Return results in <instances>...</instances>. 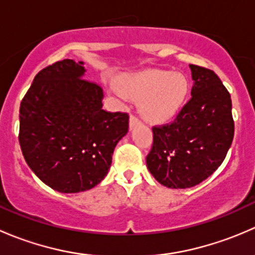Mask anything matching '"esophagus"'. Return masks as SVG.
Instances as JSON below:
<instances>
[{
	"label": "esophagus",
	"mask_w": 255,
	"mask_h": 255,
	"mask_svg": "<svg viewBox=\"0 0 255 255\" xmlns=\"http://www.w3.org/2000/svg\"><path fill=\"white\" fill-rule=\"evenodd\" d=\"M140 125V121L138 120L137 117H135V116H130L129 117V128L130 129H133V128L134 127H137V126H139Z\"/></svg>",
	"instance_id": "esophagus-1"
}]
</instances>
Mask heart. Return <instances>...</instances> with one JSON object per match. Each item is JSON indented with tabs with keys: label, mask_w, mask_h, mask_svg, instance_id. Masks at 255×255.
<instances>
[{
	"label": "heart",
	"mask_w": 255,
	"mask_h": 255,
	"mask_svg": "<svg viewBox=\"0 0 255 255\" xmlns=\"http://www.w3.org/2000/svg\"><path fill=\"white\" fill-rule=\"evenodd\" d=\"M128 99L139 101V112L145 121L163 125L174 120L184 109L190 94L186 76L169 70H144L123 74L117 80Z\"/></svg>",
	"instance_id": "obj_1"
}]
</instances>
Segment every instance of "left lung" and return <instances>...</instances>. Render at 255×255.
<instances>
[{"instance_id": "8db88e82", "label": "left lung", "mask_w": 255, "mask_h": 255, "mask_svg": "<svg viewBox=\"0 0 255 255\" xmlns=\"http://www.w3.org/2000/svg\"><path fill=\"white\" fill-rule=\"evenodd\" d=\"M191 100L171 125L153 128L146 166L158 182L187 189L212 175L235 135L231 95L212 70L190 65Z\"/></svg>"}]
</instances>
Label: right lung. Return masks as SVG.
<instances>
[{
  "instance_id": "1",
  "label": "right lung",
  "mask_w": 255,
  "mask_h": 255,
  "mask_svg": "<svg viewBox=\"0 0 255 255\" xmlns=\"http://www.w3.org/2000/svg\"><path fill=\"white\" fill-rule=\"evenodd\" d=\"M85 71L84 61H56L37 74L20 102L23 156L45 185L63 194L99 185L128 132L127 113L102 110L104 91L84 79Z\"/></svg>"
}]
</instances>
